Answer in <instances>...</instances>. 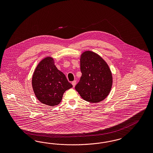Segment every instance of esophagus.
I'll return each mask as SVG.
<instances>
[{
    "mask_svg": "<svg viewBox=\"0 0 153 153\" xmlns=\"http://www.w3.org/2000/svg\"><path fill=\"white\" fill-rule=\"evenodd\" d=\"M72 85H73V86L74 87L75 86V85H76V80H74V81H72Z\"/></svg>",
    "mask_w": 153,
    "mask_h": 153,
    "instance_id": "esophagus-1",
    "label": "esophagus"
}]
</instances>
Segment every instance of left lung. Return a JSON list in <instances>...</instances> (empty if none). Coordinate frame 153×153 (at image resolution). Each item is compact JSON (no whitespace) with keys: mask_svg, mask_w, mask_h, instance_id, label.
Wrapping results in <instances>:
<instances>
[{"mask_svg":"<svg viewBox=\"0 0 153 153\" xmlns=\"http://www.w3.org/2000/svg\"><path fill=\"white\" fill-rule=\"evenodd\" d=\"M82 76L75 89L87 102L96 103L107 97L113 79L110 68L100 56L93 51L83 52L80 58Z\"/></svg>","mask_w":153,"mask_h":153,"instance_id":"8db88e82","label":"left lung"}]
</instances>
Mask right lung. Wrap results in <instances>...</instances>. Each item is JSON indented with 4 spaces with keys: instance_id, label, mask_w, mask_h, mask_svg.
Listing matches in <instances>:
<instances>
[{
    "instance_id": "1",
    "label": "right lung",
    "mask_w": 153,
    "mask_h": 153,
    "mask_svg": "<svg viewBox=\"0 0 153 153\" xmlns=\"http://www.w3.org/2000/svg\"><path fill=\"white\" fill-rule=\"evenodd\" d=\"M34 93L40 102L55 106L61 102L66 90L72 88L63 73L54 65L51 57H46L37 65L32 79Z\"/></svg>"
}]
</instances>
